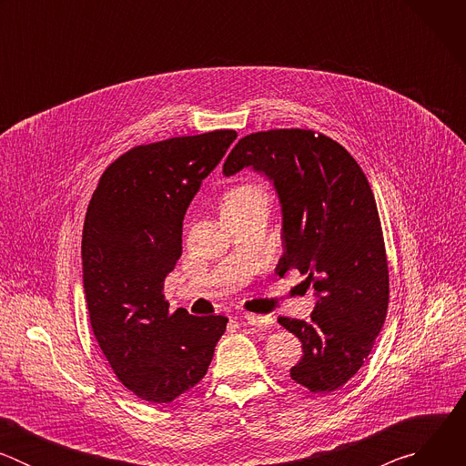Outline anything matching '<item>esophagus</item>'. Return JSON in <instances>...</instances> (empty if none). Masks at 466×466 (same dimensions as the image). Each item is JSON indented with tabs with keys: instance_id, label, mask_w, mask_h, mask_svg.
Segmentation results:
<instances>
[{
	"instance_id": "obj_1",
	"label": "esophagus",
	"mask_w": 466,
	"mask_h": 466,
	"mask_svg": "<svg viewBox=\"0 0 466 466\" xmlns=\"http://www.w3.org/2000/svg\"><path fill=\"white\" fill-rule=\"evenodd\" d=\"M239 320L250 324V326H259V328H268L273 324V317L269 315H252V313H245L239 317Z\"/></svg>"
}]
</instances>
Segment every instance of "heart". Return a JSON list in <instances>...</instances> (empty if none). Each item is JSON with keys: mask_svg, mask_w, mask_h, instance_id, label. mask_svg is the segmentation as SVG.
I'll list each match as a JSON object with an SVG mask.
<instances>
[{"mask_svg": "<svg viewBox=\"0 0 466 466\" xmlns=\"http://www.w3.org/2000/svg\"><path fill=\"white\" fill-rule=\"evenodd\" d=\"M252 197H265V193L258 186H238L225 197V201H243V198H252Z\"/></svg>", "mask_w": 466, "mask_h": 466, "instance_id": "heart-1", "label": "heart"}]
</instances>
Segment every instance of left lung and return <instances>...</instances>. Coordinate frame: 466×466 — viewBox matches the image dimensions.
I'll return each mask as SVG.
<instances>
[{
  "label": "left lung",
  "mask_w": 466,
  "mask_h": 466,
  "mask_svg": "<svg viewBox=\"0 0 466 466\" xmlns=\"http://www.w3.org/2000/svg\"><path fill=\"white\" fill-rule=\"evenodd\" d=\"M245 167L268 177L279 197V275H308L317 299L309 322L279 319L302 343L291 380L311 392H331L361 369L387 315L389 271L374 195L349 151L313 130L277 128L241 138L223 175Z\"/></svg>",
  "instance_id": "left-lung-1"
}]
</instances>
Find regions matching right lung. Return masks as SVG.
<instances>
[{
	"label": "right lung",
	"mask_w": 466,
	"mask_h": 466,
	"mask_svg": "<svg viewBox=\"0 0 466 466\" xmlns=\"http://www.w3.org/2000/svg\"><path fill=\"white\" fill-rule=\"evenodd\" d=\"M236 130L140 146L103 173L83 228V284L94 336L117 380L169 404L201 381L228 319L169 315L166 277L182 254V221Z\"/></svg>",
	"instance_id": "add662e5"
}]
</instances>
